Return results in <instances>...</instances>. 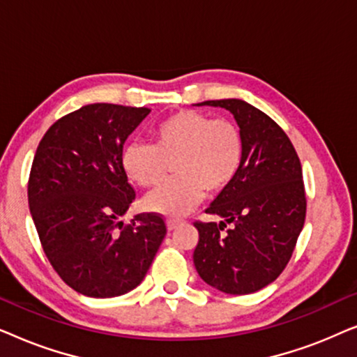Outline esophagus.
Segmentation results:
<instances>
[{
	"label": "esophagus",
	"mask_w": 357,
	"mask_h": 357,
	"mask_svg": "<svg viewBox=\"0 0 357 357\" xmlns=\"http://www.w3.org/2000/svg\"><path fill=\"white\" fill-rule=\"evenodd\" d=\"M180 224H182V219H175V218L167 219V229H169V231H174V229H177Z\"/></svg>",
	"instance_id": "obj_1"
}]
</instances>
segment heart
<instances>
[{
	"instance_id": "b5f03b06",
	"label": "heart",
	"mask_w": 357,
	"mask_h": 357,
	"mask_svg": "<svg viewBox=\"0 0 357 357\" xmlns=\"http://www.w3.org/2000/svg\"><path fill=\"white\" fill-rule=\"evenodd\" d=\"M175 155V177L144 198V208L164 216H183L197 206L204 192L227 188L241 170L243 139L236 123L197 110H180L153 128V143L135 141L121 155V167L143 188L165 175V159Z\"/></svg>"
}]
</instances>
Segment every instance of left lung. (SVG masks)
<instances>
[{
	"label": "left lung",
	"mask_w": 357,
	"mask_h": 357,
	"mask_svg": "<svg viewBox=\"0 0 357 357\" xmlns=\"http://www.w3.org/2000/svg\"><path fill=\"white\" fill-rule=\"evenodd\" d=\"M198 105L231 112L241 128L243 160L227 188L209 204L216 222H195L199 241L193 263L206 284L242 296L281 275L305 221L301 160L287 135L266 114L241 99ZM226 223L233 227L222 231Z\"/></svg>",
	"instance_id": "left-lung-1"
}]
</instances>
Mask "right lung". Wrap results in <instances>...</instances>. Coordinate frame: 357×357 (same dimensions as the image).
Returning a JSON list of instances; mask_svg holds the SVG:
<instances>
[{
	"instance_id": "1",
	"label": "right lung",
	"mask_w": 357,
	"mask_h": 357,
	"mask_svg": "<svg viewBox=\"0 0 357 357\" xmlns=\"http://www.w3.org/2000/svg\"><path fill=\"white\" fill-rule=\"evenodd\" d=\"M149 112L84 105L48 128L33 158L27 195L43 252L61 280L87 297L133 291L167 232L154 213L120 221L135 199L121 167L123 144Z\"/></svg>"
}]
</instances>
